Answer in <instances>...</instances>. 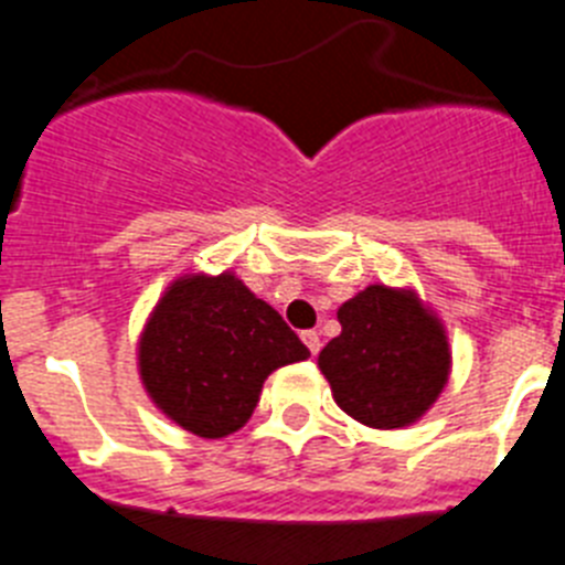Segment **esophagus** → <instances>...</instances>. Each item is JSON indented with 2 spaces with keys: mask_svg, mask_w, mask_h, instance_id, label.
I'll list each match as a JSON object with an SVG mask.
<instances>
[{
  "mask_svg": "<svg viewBox=\"0 0 565 565\" xmlns=\"http://www.w3.org/2000/svg\"><path fill=\"white\" fill-rule=\"evenodd\" d=\"M302 342H306L311 354H320L322 342H320V334H317V331H302Z\"/></svg>",
  "mask_w": 565,
  "mask_h": 565,
  "instance_id": "34e87169",
  "label": "esophagus"
}]
</instances>
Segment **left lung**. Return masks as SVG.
Masks as SVG:
<instances>
[{
  "label": "left lung",
  "mask_w": 565,
  "mask_h": 565,
  "mask_svg": "<svg viewBox=\"0 0 565 565\" xmlns=\"http://www.w3.org/2000/svg\"><path fill=\"white\" fill-rule=\"evenodd\" d=\"M340 337L320 351L337 406L371 428L420 420L448 380V340L412 291L369 286L337 311Z\"/></svg>",
  "instance_id": "1"
}]
</instances>
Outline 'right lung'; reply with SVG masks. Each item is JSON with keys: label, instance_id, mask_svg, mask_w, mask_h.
<instances>
[{"label": "right lung", "instance_id": "obj_1", "mask_svg": "<svg viewBox=\"0 0 565 565\" xmlns=\"http://www.w3.org/2000/svg\"><path fill=\"white\" fill-rule=\"evenodd\" d=\"M311 351L234 274L182 277L157 302L139 340V374L162 412L196 437L248 423L265 377Z\"/></svg>", "mask_w": 565, "mask_h": 565}]
</instances>
